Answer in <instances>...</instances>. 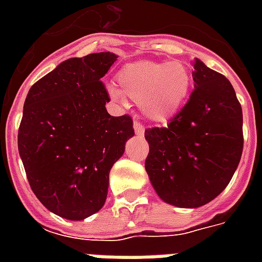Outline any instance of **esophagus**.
Here are the masks:
<instances>
[{"instance_id":"obj_1","label":"esophagus","mask_w":262,"mask_h":262,"mask_svg":"<svg viewBox=\"0 0 262 262\" xmlns=\"http://www.w3.org/2000/svg\"><path fill=\"white\" fill-rule=\"evenodd\" d=\"M133 127H135V132H136V135H139V136H142L143 133H144V127H143V125L140 123V122L135 120V123H133Z\"/></svg>"}]
</instances>
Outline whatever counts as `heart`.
I'll list each match as a JSON object with an SVG mask.
<instances>
[{
	"label": "heart",
	"mask_w": 262,
	"mask_h": 262,
	"mask_svg": "<svg viewBox=\"0 0 262 262\" xmlns=\"http://www.w3.org/2000/svg\"><path fill=\"white\" fill-rule=\"evenodd\" d=\"M118 81L126 97L140 103L143 114L148 119L165 122L187 98L191 75L180 61H136L120 71ZM109 92L115 101L125 102V97L119 90L111 88Z\"/></svg>",
	"instance_id": "obj_1"
}]
</instances>
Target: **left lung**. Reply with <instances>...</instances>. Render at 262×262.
Masks as SVG:
<instances>
[{
	"label": "left lung",
	"instance_id": "left-lung-1",
	"mask_svg": "<svg viewBox=\"0 0 262 262\" xmlns=\"http://www.w3.org/2000/svg\"><path fill=\"white\" fill-rule=\"evenodd\" d=\"M195 88L165 127L144 132V163L156 192L178 208L210 202L230 182L243 153V111L225 75L192 60Z\"/></svg>",
	"mask_w": 262,
	"mask_h": 262
}]
</instances>
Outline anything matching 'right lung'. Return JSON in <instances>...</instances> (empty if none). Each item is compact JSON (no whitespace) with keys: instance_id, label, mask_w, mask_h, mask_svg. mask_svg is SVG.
Segmentation results:
<instances>
[{"instance_id":"1","label":"right lung","mask_w":262,"mask_h":262,"mask_svg":"<svg viewBox=\"0 0 262 262\" xmlns=\"http://www.w3.org/2000/svg\"><path fill=\"white\" fill-rule=\"evenodd\" d=\"M118 56L69 59L36 81L26 95L18 150L32 191L69 220L97 213L106 201L109 171L135 135L129 115L111 116L101 81Z\"/></svg>"}]
</instances>
